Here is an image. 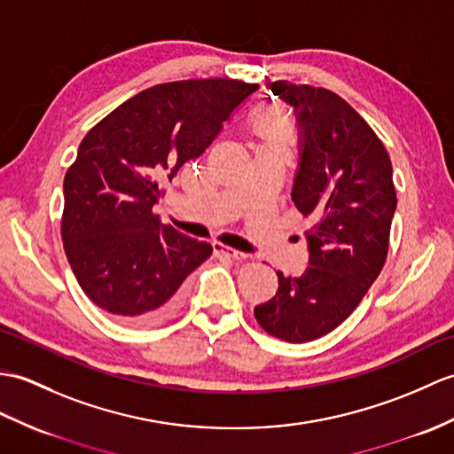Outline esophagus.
Instances as JSON below:
<instances>
[{
    "instance_id": "34e87169",
    "label": "esophagus",
    "mask_w": 454,
    "mask_h": 454,
    "mask_svg": "<svg viewBox=\"0 0 454 454\" xmlns=\"http://www.w3.org/2000/svg\"><path fill=\"white\" fill-rule=\"evenodd\" d=\"M213 247H215V253H218V255H226V257H231V259H246L247 257V253L238 251L234 247H228L224 244H220V241H215Z\"/></svg>"
}]
</instances>
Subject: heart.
Here are the masks:
<instances>
[{
	"mask_svg": "<svg viewBox=\"0 0 454 454\" xmlns=\"http://www.w3.org/2000/svg\"><path fill=\"white\" fill-rule=\"evenodd\" d=\"M253 128H255L259 133H270L272 131V118L270 115L261 114L255 120H253Z\"/></svg>",
	"mask_w": 454,
	"mask_h": 454,
	"instance_id": "obj_1",
	"label": "heart"
}]
</instances>
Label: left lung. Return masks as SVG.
<instances>
[{
  "label": "left lung",
  "instance_id": "left-lung-1",
  "mask_svg": "<svg viewBox=\"0 0 454 454\" xmlns=\"http://www.w3.org/2000/svg\"><path fill=\"white\" fill-rule=\"evenodd\" d=\"M298 125V172L292 201L305 231L309 267L278 275L275 298L257 305V323L286 342H309L336 329L381 272L396 208L393 166L367 121L339 94L275 81Z\"/></svg>",
  "mask_w": 454,
  "mask_h": 454
}]
</instances>
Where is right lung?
Returning a JSON list of instances; mask_svg holds the SVG:
<instances>
[{
	"instance_id": "add662e5",
	"label": "right lung",
	"mask_w": 454,
	"mask_h": 454,
	"mask_svg": "<svg viewBox=\"0 0 454 454\" xmlns=\"http://www.w3.org/2000/svg\"><path fill=\"white\" fill-rule=\"evenodd\" d=\"M257 84L192 79L156 84L84 135L63 179L61 238L82 292L125 325L166 319L213 246L162 224L153 207L201 156Z\"/></svg>"
}]
</instances>
